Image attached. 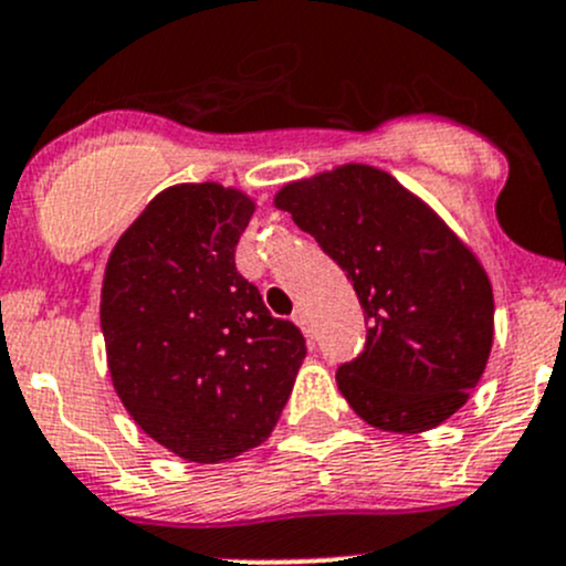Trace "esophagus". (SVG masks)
Returning a JSON list of instances; mask_svg holds the SVG:
<instances>
[{"mask_svg": "<svg viewBox=\"0 0 566 566\" xmlns=\"http://www.w3.org/2000/svg\"><path fill=\"white\" fill-rule=\"evenodd\" d=\"M293 323L298 325V328H304L306 334H310V315H306L304 310H295V312H293Z\"/></svg>", "mask_w": 566, "mask_h": 566, "instance_id": "esophagus-1", "label": "esophagus"}]
</instances>
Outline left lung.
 Wrapping results in <instances>:
<instances>
[{"label":"left lung","instance_id":"obj_1","mask_svg":"<svg viewBox=\"0 0 566 566\" xmlns=\"http://www.w3.org/2000/svg\"><path fill=\"white\" fill-rule=\"evenodd\" d=\"M276 208L347 273L367 342L336 384L367 424L424 432L465 405L493 347V287L471 249L389 172L290 182Z\"/></svg>","mask_w":566,"mask_h":566}]
</instances>
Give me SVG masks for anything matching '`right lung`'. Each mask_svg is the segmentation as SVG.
<instances>
[{
	"mask_svg": "<svg viewBox=\"0 0 566 566\" xmlns=\"http://www.w3.org/2000/svg\"><path fill=\"white\" fill-rule=\"evenodd\" d=\"M254 202L219 182L158 193L108 256L101 331L108 373L136 424L188 462L260 447L306 356L235 268Z\"/></svg>",
	"mask_w": 566,
	"mask_h": 566,
	"instance_id": "add662e5",
	"label": "right lung"
}]
</instances>
